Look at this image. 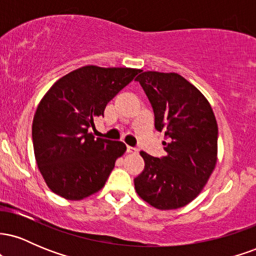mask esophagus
<instances>
[{"label": "esophagus", "instance_id": "esophagus-1", "mask_svg": "<svg viewBox=\"0 0 256 256\" xmlns=\"http://www.w3.org/2000/svg\"><path fill=\"white\" fill-rule=\"evenodd\" d=\"M126 152H128V154H136V152H138L136 148H134V146H128V148H126Z\"/></svg>", "mask_w": 256, "mask_h": 256}]
</instances>
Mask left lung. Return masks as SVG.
I'll list each match as a JSON object with an SVG mask.
<instances>
[{"instance_id":"obj_1","label":"left lung","mask_w":256,"mask_h":256,"mask_svg":"<svg viewBox=\"0 0 256 256\" xmlns=\"http://www.w3.org/2000/svg\"><path fill=\"white\" fill-rule=\"evenodd\" d=\"M136 80L152 106L155 128L165 132L167 154L158 158L140 152L146 166L134 189L158 210H177L198 198L216 168V116L204 94L178 73L146 71Z\"/></svg>"}]
</instances>
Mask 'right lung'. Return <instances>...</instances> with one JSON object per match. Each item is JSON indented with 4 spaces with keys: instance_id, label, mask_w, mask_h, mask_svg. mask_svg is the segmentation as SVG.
<instances>
[{
    "instance_id": "obj_1",
    "label": "right lung",
    "mask_w": 256,
    "mask_h": 256,
    "mask_svg": "<svg viewBox=\"0 0 256 256\" xmlns=\"http://www.w3.org/2000/svg\"><path fill=\"white\" fill-rule=\"evenodd\" d=\"M140 72L89 64L61 77L46 91L34 116L32 142L38 170L52 192L79 201L104 186L126 146L95 138L89 128Z\"/></svg>"
}]
</instances>
